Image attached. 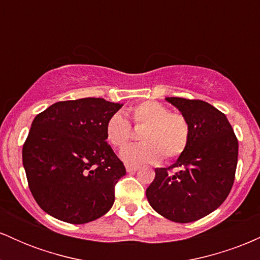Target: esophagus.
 I'll return each instance as SVG.
<instances>
[{"mask_svg": "<svg viewBox=\"0 0 260 260\" xmlns=\"http://www.w3.org/2000/svg\"><path fill=\"white\" fill-rule=\"evenodd\" d=\"M139 168L138 166H133V165H126V170L127 172H136L137 170H138Z\"/></svg>", "mask_w": 260, "mask_h": 260, "instance_id": "esophagus-1", "label": "esophagus"}]
</instances>
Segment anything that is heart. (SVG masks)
Instances as JSON below:
<instances>
[{"instance_id": "b5f03b06", "label": "heart", "mask_w": 260, "mask_h": 260, "mask_svg": "<svg viewBox=\"0 0 260 260\" xmlns=\"http://www.w3.org/2000/svg\"><path fill=\"white\" fill-rule=\"evenodd\" d=\"M131 118L136 127H143L139 138L143 142L129 145L121 151L128 165L155 164L161 157L172 160L186 151L190 139V124L183 113L170 111L169 107L155 100H147L131 109ZM106 139L112 147L123 148L132 139L129 121L116 112L110 116L105 127Z\"/></svg>"}]
</instances>
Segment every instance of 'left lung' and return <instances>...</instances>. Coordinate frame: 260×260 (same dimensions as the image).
Returning a JSON list of instances; mask_svg holds the SVG:
<instances>
[{
    "label": "left lung",
    "mask_w": 260,
    "mask_h": 260,
    "mask_svg": "<svg viewBox=\"0 0 260 260\" xmlns=\"http://www.w3.org/2000/svg\"><path fill=\"white\" fill-rule=\"evenodd\" d=\"M190 124L189 144L170 168L155 169L149 204L175 222L197 221L228 198L235 182L238 140L221 111L203 100L166 98ZM174 168L178 170L172 172Z\"/></svg>",
    "instance_id": "obj_1"
}]
</instances>
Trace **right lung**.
I'll list each match as a JSON object with an SVG mask.
<instances>
[{
	"label": "right lung",
	"instance_id": "right-lung-1",
	"mask_svg": "<svg viewBox=\"0 0 260 260\" xmlns=\"http://www.w3.org/2000/svg\"><path fill=\"white\" fill-rule=\"evenodd\" d=\"M122 107L101 98L58 101L37 115L23 145L29 189L39 207L70 223L105 215L126 175L105 127Z\"/></svg>",
	"mask_w": 260,
	"mask_h": 260
}]
</instances>
